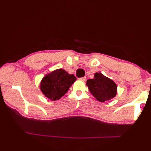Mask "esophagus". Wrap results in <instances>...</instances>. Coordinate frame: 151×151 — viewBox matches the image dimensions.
<instances>
[{
    "label": "esophagus",
    "mask_w": 151,
    "mask_h": 151,
    "mask_svg": "<svg viewBox=\"0 0 151 151\" xmlns=\"http://www.w3.org/2000/svg\"><path fill=\"white\" fill-rule=\"evenodd\" d=\"M80 80H81V81H83V82H85L86 81V76H84V77H82V78H79Z\"/></svg>",
    "instance_id": "34e87169"
}]
</instances>
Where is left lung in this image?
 Listing matches in <instances>:
<instances>
[{
    "mask_svg": "<svg viewBox=\"0 0 151 151\" xmlns=\"http://www.w3.org/2000/svg\"><path fill=\"white\" fill-rule=\"evenodd\" d=\"M89 91L99 102L110 101L117 95L116 84L101 73H95L94 78L86 82Z\"/></svg>",
    "mask_w": 151,
    "mask_h": 151,
    "instance_id": "8db88e82",
    "label": "left lung"
}]
</instances>
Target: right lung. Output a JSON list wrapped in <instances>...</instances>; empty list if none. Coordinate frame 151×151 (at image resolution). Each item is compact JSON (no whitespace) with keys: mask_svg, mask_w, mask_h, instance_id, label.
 Segmentation results:
<instances>
[{"mask_svg":"<svg viewBox=\"0 0 151 151\" xmlns=\"http://www.w3.org/2000/svg\"><path fill=\"white\" fill-rule=\"evenodd\" d=\"M76 78L64 69H58L42 78L40 89L43 95L52 101L58 100L65 95Z\"/></svg>","mask_w":151,"mask_h":151,"instance_id":"right-lung-1","label":"right lung"}]
</instances>
